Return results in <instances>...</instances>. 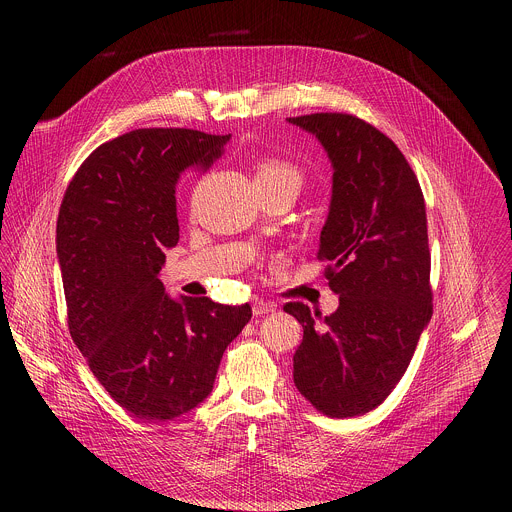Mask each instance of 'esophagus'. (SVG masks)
I'll return each mask as SVG.
<instances>
[{"label": "esophagus", "instance_id": "1", "mask_svg": "<svg viewBox=\"0 0 512 512\" xmlns=\"http://www.w3.org/2000/svg\"><path fill=\"white\" fill-rule=\"evenodd\" d=\"M276 307H274V303H270V301H264V299H256V301H252V313L254 315H266V313H272Z\"/></svg>", "mask_w": 512, "mask_h": 512}]
</instances>
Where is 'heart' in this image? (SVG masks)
Returning <instances> with one entry per match:
<instances>
[{"label": "heart", "mask_w": 512, "mask_h": 512, "mask_svg": "<svg viewBox=\"0 0 512 512\" xmlns=\"http://www.w3.org/2000/svg\"><path fill=\"white\" fill-rule=\"evenodd\" d=\"M303 169L293 163L292 159L280 157V155H264L256 163L254 171V181L256 185H286L299 191L303 185Z\"/></svg>", "instance_id": "heart-1"}]
</instances>
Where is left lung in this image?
<instances>
[{
  "label": "left lung",
  "mask_w": 512,
  "mask_h": 512,
  "mask_svg": "<svg viewBox=\"0 0 512 512\" xmlns=\"http://www.w3.org/2000/svg\"><path fill=\"white\" fill-rule=\"evenodd\" d=\"M288 120L315 134L333 163L317 258L339 295L327 317L301 301L284 305L303 327L293 382L317 412L353 418L396 388L432 319L426 203L402 151L372 124L343 112Z\"/></svg>",
  "instance_id": "8db88e82"
}]
</instances>
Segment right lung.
<instances>
[{"instance_id":"obj_1","label":"right lung","mask_w":512,"mask_h":512,"mask_svg":"<svg viewBox=\"0 0 512 512\" xmlns=\"http://www.w3.org/2000/svg\"><path fill=\"white\" fill-rule=\"evenodd\" d=\"M230 136L142 128L96 147L57 219L74 345L106 392L140 420H173L213 390L222 353L252 317L209 297L165 295V248L179 240L175 189L205 173Z\"/></svg>"}]
</instances>
